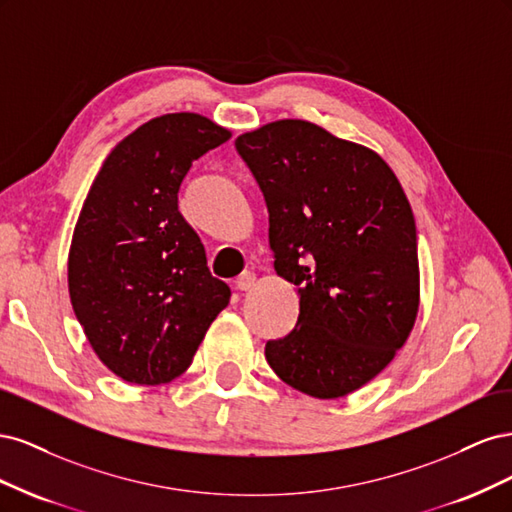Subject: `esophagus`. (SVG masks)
Listing matches in <instances>:
<instances>
[{
  "mask_svg": "<svg viewBox=\"0 0 512 512\" xmlns=\"http://www.w3.org/2000/svg\"><path fill=\"white\" fill-rule=\"evenodd\" d=\"M254 282H256V275H254L252 271H245V273H241V275L237 277L235 286H237V290L245 292V290H250V288L254 286Z\"/></svg>",
  "mask_w": 512,
  "mask_h": 512,
  "instance_id": "1",
  "label": "esophagus"
}]
</instances>
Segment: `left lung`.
Returning a JSON list of instances; mask_svg holds the SVG:
<instances>
[{
  "label": "left lung",
  "instance_id": "left-lung-1",
  "mask_svg": "<svg viewBox=\"0 0 512 512\" xmlns=\"http://www.w3.org/2000/svg\"><path fill=\"white\" fill-rule=\"evenodd\" d=\"M269 211L273 267L299 286V320L265 356L318 399L361 389L406 344L418 312L416 224L378 153L282 119L235 141Z\"/></svg>",
  "mask_w": 512,
  "mask_h": 512
}]
</instances>
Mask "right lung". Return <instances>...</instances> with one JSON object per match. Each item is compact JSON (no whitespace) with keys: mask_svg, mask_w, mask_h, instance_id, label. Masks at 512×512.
Here are the masks:
<instances>
[{"mask_svg":"<svg viewBox=\"0 0 512 512\" xmlns=\"http://www.w3.org/2000/svg\"><path fill=\"white\" fill-rule=\"evenodd\" d=\"M228 138L203 115H162L123 138L91 183L68 288L91 348L121 380L153 386L183 374L230 301L179 213L192 162Z\"/></svg>","mask_w":512,"mask_h":512,"instance_id":"add662e5","label":"right lung"}]
</instances>
